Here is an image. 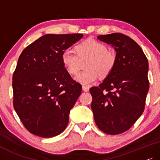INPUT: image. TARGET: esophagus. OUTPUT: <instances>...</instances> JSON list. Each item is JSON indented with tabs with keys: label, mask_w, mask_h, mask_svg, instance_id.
<instances>
[{
	"label": "esophagus",
	"mask_w": 160,
	"mask_h": 160,
	"mask_svg": "<svg viewBox=\"0 0 160 160\" xmlns=\"http://www.w3.org/2000/svg\"><path fill=\"white\" fill-rule=\"evenodd\" d=\"M82 90H83V91H84L88 92V91H89L90 88H89L88 86H85V85H82Z\"/></svg>",
	"instance_id": "esophagus-1"
}]
</instances>
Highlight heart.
I'll return each mask as SVG.
<instances>
[{
    "instance_id": "b5f03b06",
    "label": "heart",
    "mask_w": 160,
    "mask_h": 160,
    "mask_svg": "<svg viewBox=\"0 0 160 160\" xmlns=\"http://www.w3.org/2000/svg\"><path fill=\"white\" fill-rule=\"evenodd\" d=\"M76 53L67 50L62 53V62L67 72L75 75L79 71L81 62L87 61L86 71L78 74L75 80L80 84L90 85L95 82L98 77L106 78L112 72L115 66V53L107 50L102 42L93 39H88L75 47Z\"/></svg>"
}]
</instances>
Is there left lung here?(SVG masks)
<instances>
[{"instance_id": "obj_1", "label": "left lung", "mask_w": 160, "mask_h": 160, "mask_svg": "<svg viewBox=\"0 0 160 160\" xmlns=\"http://www.w3.org/2000/svg\"><path fill=\"white\" fill-rule=\"evenodd\" d=\"M116 51L114 68L98 87L90 89L95 122L105 133L130 129L143 112L149 88L148 63L136 42L121 33L98 35Z\"/></svg>"}]
</instances>
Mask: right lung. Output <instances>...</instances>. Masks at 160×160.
<instances>
[{"mask_svg":"<svg viewBox=\"0 0 160 160\" xmlns=\"http://www.w3.org/2000/svg\"><path fill=\"white\" fill-rule=\"evenodd\" d=\"M82 34L40 37L22 51L13 75V107L31 133L51 138L64 131L82 86L63 66L64 51Z\"/></svg>","mask_w":160,"mask_h":160,"instance_id":"right-lung-1","label":"right lung"}]
</instances>
